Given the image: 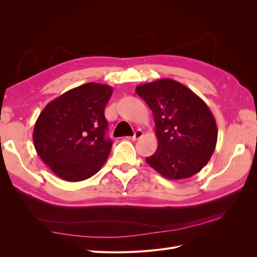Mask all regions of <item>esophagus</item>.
<instances>
[{
  "instance_id": "esophagus-1",
  "label": "esophagus",
  "mask_w": 257,
  "mask_h": 257,
  "mask_svg": "<svg viewBox=\"0 0 257 257\" xmlns=\"http://www.w3.org/2000/svg\"><path fill=\"white\" fill-rule=\"evenodd\" d=\"M144 135V133H143V131L142 130H137L135 133H134V135L132 136V137H128L131 141H137V139H139L141 138L142 136Z\"/></svg>"
}]
</instances>
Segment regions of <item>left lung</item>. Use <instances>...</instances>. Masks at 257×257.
<instances>
[{"mask_svg": "<svg viewBox=\"0 0 257 257\" xmlns=\"http://www.w3.org/2000/svg\"><path fill=\"white\" fill-rule=\"evenodd\" d=\"M136 93L153 112L159 143L146 162L172 180L199 173L217 141L215 119L207 104L184 84L168 78L139 84Z\"/></svg>", "mask_w": 257, "mask_h": 257, "instance_id": "left-lung-1", "label": "left lung"}]
</instances>
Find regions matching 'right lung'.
I'll list each match as a JSON object with an SVG mask.
<instances>
[{"instance_id":"1","label":"right lung","mask_w":257,"mask_h":257,"mask_svg":"<svg viewBox=\"0 0 257 257\" xmlns=\"http://www.w3.org/2000/svg\"><path fill=\"white\" fill-rule=\"evenodd\" d=\"M112 95L108 84L89 82L69 90L44 108L33 131L37 154L65 181L94 176L110 153L105 107Z\"/></svg>"}]
</instances>
